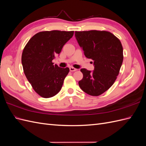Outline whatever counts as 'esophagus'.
Wrapping results in <instances>:
<instances>
[{
	"label": "esophagus",
	"mask_w": 146,
	"mask_h": 146,
	"mask_svg": "<svg viewBox=\"0 0 146 146\" xmlns=\"http://www.w3.org/2000/svg\"><path fill=\"white\" fill-rule=\"evenodd\" d=\"M69 70H70V71H71V72L76 71V70H77V69L74 68H72V67H70V68H69Z\"/></svg>",
	"instance_id": "34e87169"
}]
</instances>
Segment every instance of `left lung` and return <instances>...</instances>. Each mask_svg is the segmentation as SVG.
Listing matches in <instances>:
<instances>
[{
    "mask_svg": "<svg viewBox=\"0 0 146 146\" xmlns=\"http://www.w3.org/2000/svg\"><path fill=\"white\" fill-rule=\"evenodd\" d=\"M79 46L88 58L94 60V69H81L83 77L79 86L86 94L98 96L115 82L123 61L121 41L111 33L90 30L75 32Z\"/></svg>",
    "mask_w": 146,
    "mask_h": 146,
    "instance_id": "obj_1",
    "label": "left lung"
}]
</instances>
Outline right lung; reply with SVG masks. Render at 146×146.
Returning <instances> with one entry per match:
<instances>
[{
	"label": "right lung",
	"instance_id": "add662e5",
	"mask_svg": "<svg viewBox=\"0 0 146 146\" xmlns=\"http://www.w3.org/2000/svg\"><path fill=\"white\" fill-rule=\"evenodd\" d=\"M74 35V31L52 30L35 35L24 48L22 64L33 90L44 98L55 96L61 90L69 72L68 68L54 65L52 60Z\"/></svg>",
	"mask_w": 146,
	"mask_h": 146
}]
</instances>
